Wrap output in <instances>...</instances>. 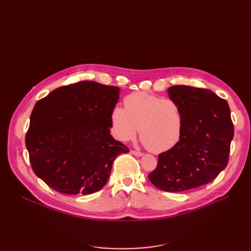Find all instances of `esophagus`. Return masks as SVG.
<instances>
[{"label":"esophagus","instance_id":"1","mask_svg":"<svg viewBox=\"0 0 251 251\" xmlns=\"http://www.w3.org/2000/svg\"><path fill=\"white\" fill-rule=\"evenodd\" d=\"M130 152L132 153V154H134V155H136V156H141V155L143 154L142 152H140V151H131Z\"/></svg>","mask_w":251,"mask_h":251}]
</instances>
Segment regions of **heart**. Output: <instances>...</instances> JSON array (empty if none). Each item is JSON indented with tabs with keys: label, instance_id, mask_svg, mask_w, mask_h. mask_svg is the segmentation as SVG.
I'll return each instance as SVG.
<instances>
[{
	"label": "heart",
	"instance_id": "b5f03b06",
	"mask_svg": "<svg viewBox=\"0 0 251 251\" xmlns=\"http://www.w3.org/2000/svg\"><path fill=\"white\" fill-rule=\"evenodd\" d=\"M124 108L111 111V130L120 141L139 136L147 149L154 153L175 147L182 131V116L178 104L147 92H134L124 99Z\"/></svg>",
	"mask_w": 251,
	"mask_h": 251
}]
</instances>
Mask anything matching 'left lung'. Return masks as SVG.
I'll list each match as a JSON object with an SVG mask.
<instances>
[{
  "instance_id": "1",
  "label": "left lung",
  "mask_w": 251,
  "mask_h": 251,
  "mask_svg": "<svg viewBox=\"0 0 251 251\" xmlns=\"http://www.w3.org/2000/svg\"><path fill=\"white\" fill-rule=\"evenodd\" d=\"M168 94L181 112V136L159 154L149 179L161 190L182 192L209 183L226 168L234 127L228 102L212 90L174 85Z\"/></svg>"
}]
</instances>
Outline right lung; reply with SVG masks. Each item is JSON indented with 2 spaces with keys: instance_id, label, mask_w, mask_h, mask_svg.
Returning <instances> with one entry per match:
<instances>
[{
  "instance_id": "right-lung-1",
  "label": "right lung",
  "mask_w": 251,
  "mask_h": 251,
  "mask_svg": "<svg viewBox=\"0 0 251 251\" xmlns=\"http://www.w3.org/2000/svg\"><path fill=\"white\" fill-rule=\"evenodd\" d=\"M120 88L95 81L61 86L39 100L25 136L34 174L65 194H91L129 149L110 133Z\"/></svg>"
}]
</instances>
